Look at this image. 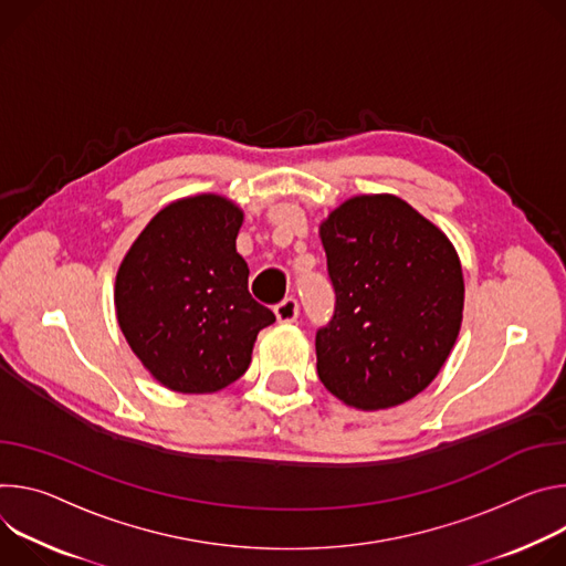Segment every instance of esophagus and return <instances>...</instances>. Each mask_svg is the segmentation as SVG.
Listing matches in <instances>:
<instances>
[{
	"mask_svg": "<svg viewBox=\"0 0 566 566\" xmlns=\"http://www.w3.org/2000/svg\"><path fill=\"white\" fill-rule=\"evenodd\" d=\"M274 312H276V319H279L281 324H292V322L298 319V301H296L294 296H287V298H283V301L274 307Z\"/></svg>",
	"mask_w": 566,
	"mask_h": 566,
	"instance_id": "1",
	"label": "esophagus"
}]
</instances>
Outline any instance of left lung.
Returning a JSON list of instances; mask_svg holds the SVG:
<instances>
[{"label":"left lung","instance_id":"8db88e82","mask_svg":"<svg viewBox=\"0 0 566 566\" xmlns=\"http://www.w3.org/2000/svg\"><path fill=\"white\" fill-rule=\"evenodd\" d=\"M335 315L317 373L344 405L378 411L429 387L463 319V270L448 235L405 200L357 196L319 227Z\"/></svg>","mask_w":566,"mask_h":566}]
</instances>
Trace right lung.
<instances>
[{"instance_id":"obj_1","label":"right lung","mask_w":566,"mask_h":566,"mask_svg":"<svg viewBox=\"0 0 566 566\" xmlns=\"http://www.w3.org/2000/svg\"><path fill=\"white\" fill-rule=\"evenodd\" d=\"M242 211L202 193L164 207L125 254L114 283L120 333L153 378L177 394H216L251 361L274 312L251 298L235 251Z\"/></svg>"}]
</instances>
